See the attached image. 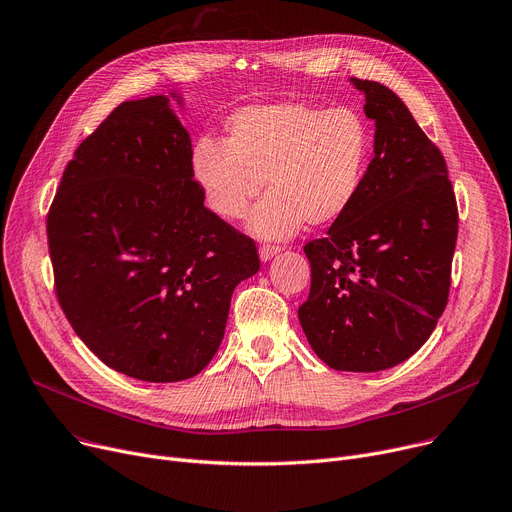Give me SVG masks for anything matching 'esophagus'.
<instances>
[{
	"instance_id": "esophagus-1",
	"label": "esophagus",
	"mask_w": 512,
	"mask_h": 512,
	"mask_svg": "<svg viewBox=\"0 0 512 512\" xmlns=\"http://www.w3.org/2000/svg\"><path fill=\"white\" fill-rule=\"evenodd\" d=\"M280 251H282V249L276 247V245H261V247H259V257H261V261H269L271 257L278 255Z\"/></svg>"
}]
</instances>
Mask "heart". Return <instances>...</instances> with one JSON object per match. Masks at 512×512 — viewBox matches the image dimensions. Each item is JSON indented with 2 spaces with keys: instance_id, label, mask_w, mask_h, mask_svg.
Here are the masks:
<instances>
[{
  "instance_id": "1",
  "label": "heart",
  "mask_w": 512,
  "mask_h": 512,
  "mask_svg": "<svg viewBox=\"0 0 512 512\" xmlns=\"http://www.w3.org/2000/svg\"><path fill=\"white\" fill-rule=\"evenodd\" d=\"M228 138L203 135L191 150L193 177L222 220L249 218L259 238L294 236L306 222L325 226L356 201L372 156V129L352 107L325 109L300 100L234 111Z\"/></svg>"
}]
</instances>
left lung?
I'll use <instances>...</instances> for the list:
<instances>
[{"label":"left lung","mask_w":512,"mask_h":512,"mask_svg":"<svg viewBox=\"0 0 512 512\" xmlns=\"http://www.w3.org/2000/svg\"><path fill=\"white\" fill-rule=\"evenodd\" d=\"M350 82L374 121V156L352 208L304 245L311 292L298 319L327 366L377 372L416 354L445 311L459 214L447 162L403 100Z\"/></svg>","instance_id":"obj_1"}]
</instances>
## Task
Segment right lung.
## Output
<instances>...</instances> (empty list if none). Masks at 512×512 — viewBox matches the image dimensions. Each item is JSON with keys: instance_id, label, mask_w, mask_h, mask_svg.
<instances>
[{"instance_id": "obj_1", "label": "right lung", "mask_w": 512, "mask_h": 512, "mask_svg": "<svg viewBox=\"0 0 512 512\" xmlns=\"http://www.w3.org/2000/svg\"><path fill=\"white\" fill-rule=\"evenodd\" d=\"M203 199L164 94L121 102L63 170L47 216L55 292L82 342L127 377H195L234 288L259 271L255 243Z\"/></svg>"}]
</instances>
